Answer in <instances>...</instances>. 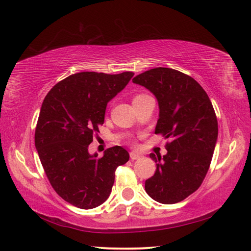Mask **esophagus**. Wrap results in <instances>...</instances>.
Wrapping results in <instances>:
<instances>
[{
    "mask_svg": "<svg viewBox=\"0 0 251 251\" xmlns=\"http://www.w3.org/2000/svg\"><path fill=\"white\" fill-rule=\"evenodd\" d=\"M129 155H130L131 161H136V159H139V158L141 157V156L139 155V154H137V153H135V152H130Z\"/></svg>",
    "mask_w": 251,
    "mask_h": 251,
    "instance_id": "34e87169",
    "label": "esophagus"
}]
</instances>
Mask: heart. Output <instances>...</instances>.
<instances>
[{
    "label": "heart",
    "mask_w": 251,
    "mask_h": 251,
    "mask_svg": "<svg viewBox=\"0 0 251 251\" xmlns=\"http://www.w3.org/2000/svg\"><path fill=\"white\" fill-rule=\"evenodd\" d=\"M147 95H142V94H140V95H136L135 97H134V99H132V102H134V101H137V100H140V99H142V98H145Z\"/></svg>",
    "instance_id": "obj_1"
}]
</instances>
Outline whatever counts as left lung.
I'll list each match as a JSON object with an SVG mask.
<instances>
[{
    "label": "left lung",
    "mask_w": 251,
    "mask_h": 251,
    "mask_svg": "<svg viewBox=\"0 0 251 251\" xmlns=\"http://www.w3.org/2000/svg\"><path fill=\"white\" fill-rule=\"evenodd\" d=\"M155 96V134L169 139L167 154H150L156 170L146 192L162 204H176L200 188L218 139V121L208 95L193 77L170 68H154L132 78Z\"/></svg>",
    "instance_id": "obj_1"
}]
</instances>
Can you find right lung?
<instances>
[{
    "mask_svg": "<svg viewBox=\"0 0 251 251\" xmlns=\"http://www.w3.org/2000/svg\"><path fill=\"white\" fill-rule=\"evenodd\" d=\"M134 76L132 72H79L52 87L42 103L34 142L42 166L56 193L81 209H92L110 196L116 168L128 162L120 146L102 157L88 146L103 124L105 108Z\"/></svg>",
    "mask_w": 251,
    "mask_h": 251,
    "instance_id": "1",
    "label": "right lung"
}]
</instances>
